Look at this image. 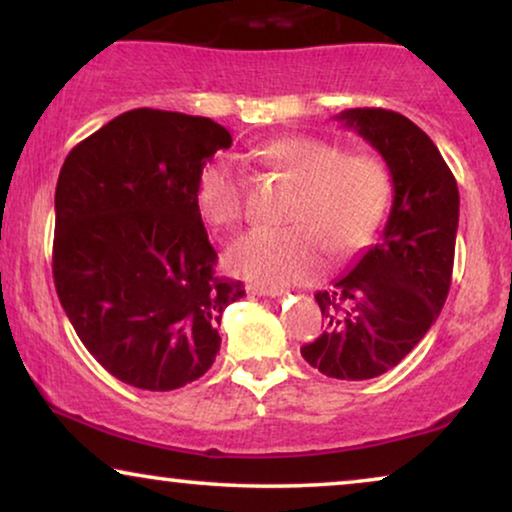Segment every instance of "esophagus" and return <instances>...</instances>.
Returning a JSON list of instances; mask_svg holds the SVG:
<instances>
[{
	"instance_id": "34e87169",
	"label": "esophagus",
	"mask_w": 512,
	"mask_h": 512,
	"mask_svg": "<svg viewBox=\"0 0 512 512\" xmlns=\"http://www.w3.org/2000/svg\"><path fill=\"white\" fill-rule=\"evenodd\" d=\"M249 293H256V296H270V298H277V296H284L286 289H284V286H265V284H254V286H249Z\"/></svg>"
}]
</instances>
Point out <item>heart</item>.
<instances>
[{
    "label": "heart",
    "mask_w": 512,
    "mask_h": 512,
    "mask_svg": "<svg viewBox=\"0 0 512 512\" xmlns=\"http://www.w3.org/2000/svg\"><path fill=\"white\" fill-rule=\"evenodd\" d=\"M263 158L300 181L289 228H256L230 249L237 275L261 284H296L326 268L331 247L352 254L370 242L387 214L391 179L368 151L342 153L321 137L272 139ZM198 209L212 228L230 230L244 219V174L235 158L219 156L202 167L195 191Z\"/></svg>",
    "instance_id": "obj_1"
}]
</instances>
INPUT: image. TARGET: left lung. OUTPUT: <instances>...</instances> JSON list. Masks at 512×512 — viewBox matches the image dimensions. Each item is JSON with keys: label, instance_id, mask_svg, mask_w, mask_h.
Returning <instances> with one entry per match:
<instances>
[{"label": "left lung", "instance_id": "obj_1", "mask_svg": "<svg viewBox=\"0 0 512 512\" xmlns=\"http://www.w3.org/2000/svg\"><path fill=\"white\" fill-rule=\"evenodd\" d=\"M335 118L380 151L394 202L377 244L331 289L314 293L326 328L300 354L335 380H370L398 366L443 310L459 191L438 146L410 118L387 109H347Z\"/></svg>", "mask_w": 512, "mask_h": 512}]
</instances>
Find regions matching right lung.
Returning <instances> with one entry per match:
<instances>
[{
  "mask_svg": "<svg viewBox=\"0 0 512 512\" xmlns=\"http://www.w3.org/2000/svg\"><path fill=\"white\" fill-rule=\"evenodd\" d=\"M223 125L132 109L76 144L55 186V291L76 335L116 380L172 391L212 368L242 282L216 275L195 191Z\"/></svg>",
  "mask_w": 512,
  "mask_h": 512,
  "instance_id": "add662e5",
  "label": "right lung"
}]
</instances>
